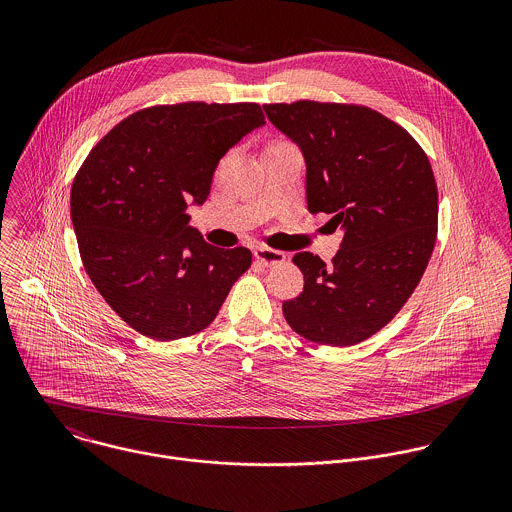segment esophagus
I'll return each instance as SVG.
<instances>
[{"mask_svg": "<svg viewBox=\"0 0 512 512\" xmlns=\"http://www.w3.org/2000/svg\"><path fill=\"white\" fill-rule=\"evenodd\" d=\"M253 255L265 267H273V265H279L285 261V253H281L277 249H269V247H257L253 251Z\"/></svg>", "mask_w": 512, "mask_h": 512, "instance_id": "obj_1", "label": "esophagus"}]
</instances>
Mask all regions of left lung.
Returning <instances> with one entry per match:
<instances>
[{
  "mask_svg": "<svg viewBox=\"0 0 512 512\" xmlns=\"http://www.w3.org/2000/svg\"><path fill=\"white\" fill-rule=\"evenodd\" d=\"M302 150L312 214H332L342 243L326 265L308 251L294 263L304 291L283 302L306 340L352 346L389 324L417 287L437 235V186L425 152L395 121L360 105H263Z\"/></svg>",
  "mask_w": 512,
  "mask_h": 512,
  "instance_id": "obj_1",
  "label": "left lung"
}]
</instances>
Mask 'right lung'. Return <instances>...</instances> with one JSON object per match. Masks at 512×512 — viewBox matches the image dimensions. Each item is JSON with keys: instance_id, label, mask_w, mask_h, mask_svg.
<instances>
[{"instance_id": "add662e5", "label": "right lung", "mask_w": 512, "mask_h": 512, "mask_svg": "<svg viewBox=\"0 0 512 512\" xmlns=\"http://www.w3.org/2000/svg\"><path fill=\"white\" fill-rule=\"evenodd\" d=\"M265 125L257 103L141 109L87 156L70 190L83 265L139 334L178 340L204 330L251 267L245 247L218 249L190 227L221 158Z\"/></svg>"}]
</instances>
